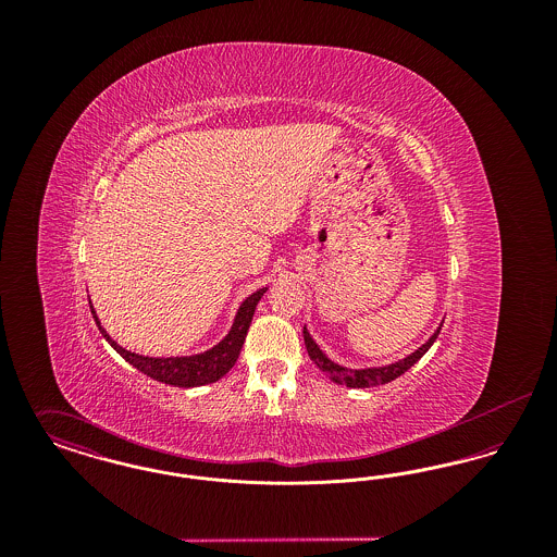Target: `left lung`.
<instances>
[{
	"label": "left lung",
	"mask_w": 557,
	"mask_h": 557,
	"mask_svg": "<svg viewBox=\"0 0 557 557\" xmlns=\"http://www.w3.org/2000/svg\"><path fill=\"white\" fill-rule=\"evenodd\" d=\"M441 327H443V325H438V330L430 336V341H428L425 345L420 346L416 352H411L409 357L400 359L397 363H391V366H384V368H370V370H348V368H343V366L330 361V359L321 352V348L315 345V341L311 338V334L307 332V327L302 330V336H305V345H307L309 357L313 359V363H315L319 370L323 371L327 377H332L336 384H343V386H348V388H370V386L388 384V382L397 380L398 375L405 373L411 366H416V363L424 357L425 350L434 345V341L438 338Z\"/></svg>",
	"instance_id": "8db88e82"
}]
</instances>
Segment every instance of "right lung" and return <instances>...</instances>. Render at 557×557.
<instances>
[{"instance_id": "1", "label": "right lung", "mask_w": 557, "mask_h": 557, "mask_svg": "<svg viewBox=\"0 0 557 557\" xmlns=\"http://www.w3.org/2000/svg\"><path fill=\"white\" fill-rule=\"evenodd\" d=\"M267 288L250 294L242 307L238 309L236 321L230 330V334L219 343L212 346L211 350L200 352V355H191V357H144V355H135L132 350H125L123 346L116 345L107 334V330L100 325V319L96 315L94 307H91V315L96 319L102 336L107 338L110 346L125 359L129 361L135 370L150 375L152 380H159L162 384H171V386H180V388H191V386H202V384H211L216 382L219 377H223L227 371L232 370L238 361L239 350L246 341L250 321L255 315V309L261 300V296L265 294Z\"/></svg>"}]
</instances>
